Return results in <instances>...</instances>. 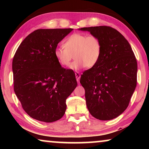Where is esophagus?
I'll use <instances>...</instances> for the list:
<instances>
[{"instance_id": "esophagus-1", "label": "esophagus", "mask_w": 149, "mask_h": 149, "mask_svg": "<svg viewBox=\"0 0 149 149\" xmlns=\"http://www.w3.org/2000/svg\"><path fill=\"white\" fill-rule=\"evenodd\" d=\"M75 77H76V79H77V81L79 82V79L81 77V75H80V74L79 72H75Z\"/></svg>"}]
</instances>
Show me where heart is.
<instances>
[{
  "label": "heart",
  "instance_id": "b5f03b06",
  "mask_svg": "<svg viewBox=\"0 0 149 149\" xmlns=\"http://www.w3.org/2000/svg\"><path fill=\"white\" fill-rule=\"evenodd\" d=\"M63 46L55 49L54 56L64 67L69 66L74 57L75 60L71 65L72 70L95 66L102 52L101 41L94 35L74 33L65 40Z\"/></svg>",
  "mask_w": 149,
  "mask_h": 149
}]
</instances>
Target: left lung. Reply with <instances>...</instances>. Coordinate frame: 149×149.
I'll return each mask as SVG.
<instances>
[{
	"label": "left lung",
	"mask_w": 149,
	"mask_h": 149,
	"mask_svg": "<svg viewBox=\"0 0 149 149\" xmlns=\"http://www.w3.org/2000/svg\"><path fill=\"white\" fill-rule=\"evenodd\" d=\"M97 36L102 52L97 64L81 75L88 110L93 117L110 120L127 108L137 85V60L123 35L109 26L83 27Z\"/></svg>",
	"instance_id": "left-lung-1"
}]
</instances>
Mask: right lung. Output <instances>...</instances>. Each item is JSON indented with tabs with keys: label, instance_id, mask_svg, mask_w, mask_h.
Listing matches in <instances>:
<instances>
[{
	"label": "right lung",
	"instance_id": "1",
	"mask_svg": "<svg viewBox=\"0 0 149 149\" xmlns=\"http://www.w3.org/2000/svg\"><path fill=\"white\" fill-rule=\"evenodd\" d=\"M72 30H35L14 54V92L25 112L33 119L47 123L60 120L66 109L65 100L77 87L74 72L62 67L54 56L58 44Z\"/></svg>",
	"mask_w": 149,
	"mask_h": 149
}]
</instances>
